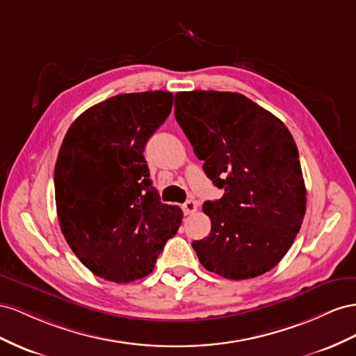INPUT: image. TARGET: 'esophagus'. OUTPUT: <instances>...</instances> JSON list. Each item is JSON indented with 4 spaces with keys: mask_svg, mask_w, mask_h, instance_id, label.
I'll use <instances>...</instances> for the list:
<instances>
[{
    "mask_svg": "<svg viewBox=\"0 0 356 356\" xmlns=\"http://www.w3.org/2000/svg\"><path fill=\"white\" fill-rule=\"evenodd\" d=\"M181 209H184V213L185 215H192V213L194 211H197V209H198V202L197 201H194V200H189V201H186L184 206H181Z\"/></svg>",
    "mask_w": 356,
    "mask_h": 356,
    "instance_id": "obj_1",
    "label": "esophagus"
}]
</instances>
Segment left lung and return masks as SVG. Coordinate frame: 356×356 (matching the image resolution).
Instances as JSON below:
<instances>
[{"label":"left lung","instance_id":"left-lung-1","mask_svg":"<svg viewBox=\"0 0 356 356\" xmlns=\"http://www.w3.org/2000/svg\"><path fill=\"white\" fill-rule=\"evenodd\" d=\"M175 116L223 197L206 201L210 234L192 248L206 270L231 280L261 276L292 246L306 186L289 129L237 92H177Z\"/></svg>","mask_w":356,"mask_h":356}]
</instances>
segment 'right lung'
<instances>
[{
	"label": "right lung",
	"mask_w": 356,
	"mask_h": 356,
	"mask_svg": "<svg viewBox=\"0 0 356 356\" xmlns=\"http://www.w3.org/2000/svg\"><path fill=\"white\" fill-rule=\"evenodd\" d=\"M172 94H120L95 104L68 128L55 164L60 231L86 268L116 283L155 268L184 211L162 204L145 146L164 124Z\"/></svg>",
	"instance_id": "1"
}]
</instances>
